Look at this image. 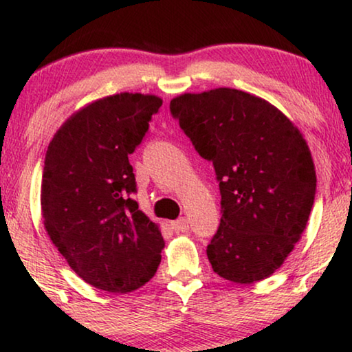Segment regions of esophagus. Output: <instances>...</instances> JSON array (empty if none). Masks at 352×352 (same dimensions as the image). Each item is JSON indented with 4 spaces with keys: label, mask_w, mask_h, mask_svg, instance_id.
<instances>
[{
    "label": "esophagus",
    "mask_w": 352,
    "mask_h": 352,
    "mask_svg": "<svg viewBox=\"0 0 352 352\" xmlns=\"http://www.w3.org/2000/svg\"><path fill=\"white\" fill-rule=\"evenodd\" d=\"M171 229L175 230V232H187V230H189V221H187L186 218H179V219L173 221Z\"/></svg>",
    "instance_id": "esophagus-1"
}]
</instances>
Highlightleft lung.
<instances>
[{"mask_svg": "<svg viewBox=\"0 0 352 352\" xmlns=\"http://www.w3.org/2000/svg\"><path fill=\"white\" fill-rule=\"evenodd\" d=\"M170 110L219 182L223 216L206 247L211 267L235 283L269 277L295 248L314 205V162L300 129L267 100L232 88L177 96Z\"/></svg>", "mask_w": 352, "mask_h": 352, "instance_id": "obj_1", "label": "left lung"}]
</instances>
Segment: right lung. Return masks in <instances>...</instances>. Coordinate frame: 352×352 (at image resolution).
I'll list each match as a JSON object with an SVG mask.
<instances>
[{
    "label": "right lung",
    "instance_id": "1",
    "mask_svg": "<svg viewBox=\"0 0 352 352\" xmlns=\"http://www.w3.org/2000/svg\"><path fill=\"white\" fill-rule=\"evenodd\" d=\"M162 99L120 93L72 115L47 147L41 211L69 266L99 290L128 293L155 276L165 247L139 210L128 155L148 131Z\"/></svg>",
    "mask_w": 352,
    "mask_h": 352
}]
</instances>
